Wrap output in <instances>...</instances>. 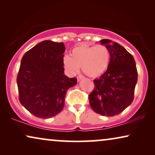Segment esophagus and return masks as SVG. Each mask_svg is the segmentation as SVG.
I'll use <instances>...</instances> for the list:
<instances>
[{"label":"esophagus","instance_id":"obj_1","mask_svg":"<svg viewBox=\"0 0 155 155\" xmlns=\"http://www.w3.org/2000/svg\"><path fill=\"white\" fill-rule=\"evenodd\" d=\"M83 77H82V76H81V75H79L78 76V77L77 78V80H78V82H80V80H82V79H83Z\"/></svg>","mask_w":155,"mask_h":155}]
</instances>
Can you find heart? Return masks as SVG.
<instances>
[{
	"mask_svg": "<svg viewBox=\"0 0 155 155\" xmlns=\"http://www.w3.org/2000/svg\"><path fill=\"white\" fill-rule=\"evenodd\" d=\"M110 58V52L105 46H78L72 50L71 56L64 57L63 67L70 75L78 73L82 67L87 75L97 78L107 70Z\"/></svg>",
	"mask_w": 155,
	"mask_h": 155,
	"instance_id": "obj_1",
	"label": "heart"
}]
</instances>
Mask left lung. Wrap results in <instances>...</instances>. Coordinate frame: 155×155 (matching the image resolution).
<instances>
[{
  "label": "left lung",
  "instance_id": "1",
  "mask_svg": "<svg viewBox=\"0 0 155 155\" xmlns=\"http://www.w3.org/2000/svg\"><path fill=\"white\" fill-rule=\"evenodd\" d=\"M110 52L107 71L94 80L95 87L89 95L90 107L101 116H114L124 111L134 99L137 71L132 55L119 44L101 39Z\"/></svg>",
  "mask_w": 155,
  "mask_h": 155
}]
</instances>
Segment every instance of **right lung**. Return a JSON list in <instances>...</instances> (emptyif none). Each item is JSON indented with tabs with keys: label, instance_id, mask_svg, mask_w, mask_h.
<instances>
[{
	"label": "right lung",
	"instance_id": "obj_1",
	"mask_svg": "<svg viewBox=\"0 0 155 155\" xmlns=\"http://www.w3.org/2000/svg\"><path fill=\"white\" fill-rule=\"evenodd\" d=\"M63 42L45 40L27 51L17 78L19 100L36 117L49 118L63 109L68 90L77 84L64 74Z\"/></svg>",
	"mask_w": 155,
	"mask_h": 155
}]
</instances>
